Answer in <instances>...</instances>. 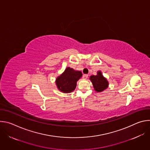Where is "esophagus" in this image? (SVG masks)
Wrapping results in <instances>:
<instances>
[{"label":"esophagus","mask_w":150,"mask_h":150,"mask_svg":"<svg viewBox=\"0 0 150 150\" xmlns=\"http://www.w3.org/2000/svg\"><path fill=\"white\" fill-rule=\"evenodd\" d=\"M88 75H87V74H84V75H83L82 78H83V79H87V78H88Z\"/></svg>","instance_id":"1"}]
</instances>
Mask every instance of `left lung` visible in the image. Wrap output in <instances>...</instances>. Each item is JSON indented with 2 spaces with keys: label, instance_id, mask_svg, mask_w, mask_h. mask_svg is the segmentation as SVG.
Instances as JSON below:
<instances>
[{
  "label": "left lung",
  "instance_id": "left-lung-1",
  "mask_svg": "<svg viewBox=\"0 0 150 150\" xmlns=\"http://www.w3.org/2000/svg\"><path fill=\"white\" fill-rule=\"evenodd\" d=\"M94 90L97 92H101L108 87V81L103 75L100 71L97 72V75H92L90 78Z\"/></svg>",
  "mask_w": 150,
  "mask_h": 150
}]
</instances>
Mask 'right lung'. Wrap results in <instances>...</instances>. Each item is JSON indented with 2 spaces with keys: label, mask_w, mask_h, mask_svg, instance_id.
<instances>
[{
  "label": "right lung",
  "mask_w": 150,
  "mask_h": 150,
  "mask_svg": "<svg viewBox=\"0 0 150 150\" xmlns=\"http://www.w3.org/2000/svg\"><path fill=\"white\" fill-rule=\"evenodd\" d=\"M82 72L75 71L72 68L68 67L65 72L58 76L56 83L58 89L63 93H71L76 86V82L82 76Z\"/></svg>",
  "instance_id": "right-lung-1"
}]
</instances>
